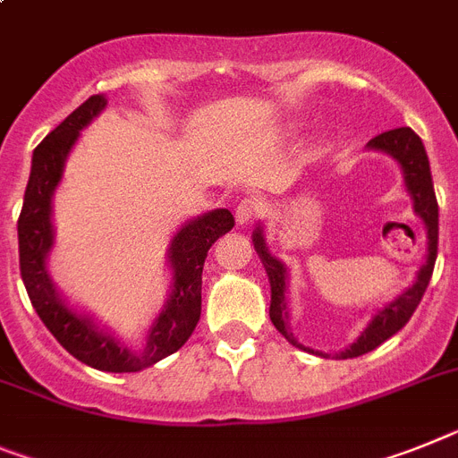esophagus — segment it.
<instances>
[{
    "instance_id": "obj_1",
    "label": "esophagus",
    "mask_w": 458,
    "mask_h": 458,
    "mask_svg": "<svg viewBox=\"0 0 458 458\" xmlns=\"http://www.w3.org/2000/svg\"><path fill=\"white\" fill-rule=\"evenodd\" d=\"M264 213V203L255 197H248L236 206V225L245 226Z\"/></svg>"
}]
</instances>
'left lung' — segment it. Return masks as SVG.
Listing matches in <instances>:
<instances>
[{
    "mask_svg": "<svg viewBox=\"0 0 458 458\" xmlns=\"http://www.w3.org/2000/svg\"><path fill=\"white\" fill-rule=\"evenodd\" d=\"M366 148L373 152H385L386 157H392L394 162L401 166L405 191H408L410 199H412V213H415L421 220V225H424L426 255L424 261H421L420 271H417L415 280H412V284H408V287H405L401 294L394 296L389 303L377 308L357 341L352 343L350 347H345L343 352H335L334 359L361 357L366 352L382 345L386 338H392L396 331L403 329L405 324H408V319L412 318V312L420 306L426 287H428V280H431V273L433 267H436L437 257V201L436 191H433L431 164H428V155H426V148L424 143H421V139L410 127H398L370 139L369 143H366ZM252 245H255L257 255H259L261 264H264V271H267L268 276V284H271V308H268V315H271L273 327H276L292 345L299 347V350L310 352V354H318V357L324 359L329 357L327 352L312 350V347L299 343L296 341V335L292 334L287 303L289 268L283 259H277L271 250H268L267 232H264V225H261V222L255 226V232H252Z\"/></svg>",
    "mask_w": 458,
    "mask_h": 458,
    "instance_id": "8db88e82",
    "label": "left lung"
}]
</instances>
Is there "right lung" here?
<instances>
[{
    "instance_id": "obj_1",
    "label": "right lung",
    "mask_w": 458,
    "mask_h": 458,
    "mask_svg": "<svg viewBox=\"0 0 458 458\" xmlns=\"http://www.w3.org/2000/svg\"><path fill=\"white\" fill-rule=\"evenodd\" d=\"M108 106L106 95H92L64 123L50 131L32 155L25 201L18 220L21 276L41 322L72 357L106 373H139L181 350L201 318V271L210 245L232 232L233 215L215 208L182 222L166 248L171 273L169 296L152 319L140 345H131L97 319V315L73 306L50 276V252L55 248L53 197L64 178L66 159L76 148L81 131Z\"/></svg>"
}]
</instances>
